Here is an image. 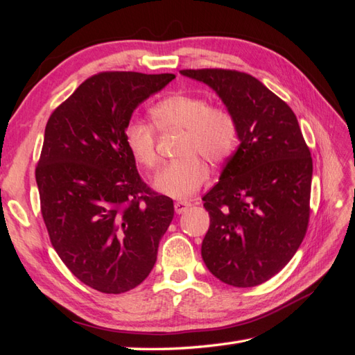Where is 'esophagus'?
<instances>
[{
	"mask_svg": "<svg viewBox=\"0 0 355 355\" xmlns=\"http://www.w3.org/2000/svg\"><path fill=\"white\" fill-rule=\"evenodd\" d=\"M192 206L191 201H186V200H182V201H175V205H173V209H175V212L180 215L186 212L187 209H189Z\"/></svg>",
	"mask_w": 355,
	"mask_h": 355,
	"instance_id": "34e87169",
	"label": "esophagus"
}]
</instances>
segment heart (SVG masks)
Listing matches in <instances>:
<instances>
[{"label":"heart","mask_w":355,"mask_h":355,"mask_svg":"<svg viewBox=\"0 0 355 355\" xmlns=\"http://www.w3.org/2000/svg\"><path fill=\"white\" fill-rule=\"evenodd\" d=\"M150 116L158 130H184L178 146L182 158L164 164L154 180L155 189L168 197H189L206 182L209 171L200 156L218 166L236 148L235 117L224 108L209 107V102L200 96L177 93L164 97L150 108ZM125 145L140 166L145 169L155 168L157 130L153 123L131 120L125 128Z\"/></svg>","instance_id":"1"}]
</instances>
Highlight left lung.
<instances>
[{
	"instance_id": "8db88e82",
	"label": "left lung",
	"mask_w": 355,
	"mask_h": 355,
	"mask_svg": "<svg viewBox=\"0 0 355 355\" xmlns=\"http://www.w3.org/2000/svg\"><path fill=\"white\" fill-rule=\"evenodd\" d=\"M238 125L239 146L202 201L210 225L201 256L215 277L256 286L279 273L302 244L310 221L313 158L293 110L250 74L201 69Z\"/></svg>"
}]
</instances>
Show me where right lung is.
<instances>
[{
  "instance_id": "right-lung-1",
  "label": "right lung",
  "mask_w": 355,
  "mask_h": 355,
  "mask_svg": "<svg viewBox=\"0 0 355 355\" xmlns=\"http://www.w3.org/2000/svg\"><path fill=\"white\" fill-rule=\"evenodd\" d=\"M173 78L97 73L45 126L35 175L50 243L82 284L101 293L145 281L173 218V201L143 182L125 145L137 105Z\"/></svg>"
}]
</instances>
